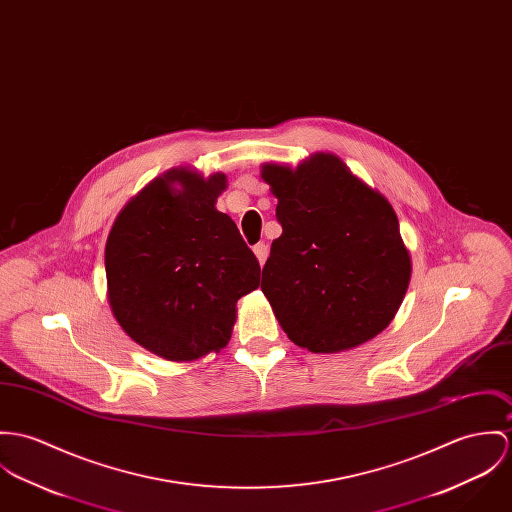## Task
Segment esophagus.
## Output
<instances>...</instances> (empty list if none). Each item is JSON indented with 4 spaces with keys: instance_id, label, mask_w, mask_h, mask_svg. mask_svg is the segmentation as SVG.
Masks as SVG:
<instances>
[{
    "instance_id": "34e87169",
    "label": "esophagus",
    "mask_w": 512,
    "mask_h": 512,
    "mask_svg": "<svg viewBox=\"0 0 512 512\" xmlns=\"http://www.w3.org/2000/svg\"><path fill=\"white\" fill-rule=\"evenodd\" d=\"M254 254H256V258H258L260 266H264V262H266V258H268V244H266V242H258V244L254 246Z\"/></svg>"
}]
</instances>
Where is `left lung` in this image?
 <instances>
[{
  "instance_id": "left-lung-1",
  "label": "left lung",
  "mask_w": 512,
  "mask_h": 512,
  "mask_svg": "<svg viewBox=\"0 0 512 512\" xmlns=\"http://www.w3.org/2000/svg\"><path fill=\"white\" fill-rule=\"evenodd\" d=\"M278 199L281 236L262 270L274 315L315 354L356 348L393 321L411 279V256L391 203L330 152L295 170L264 164Z\"/></svg>"
}]
</instances>
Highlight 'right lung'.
<instances>
[{
  "mask_svg": "<svg viewBox=\"0 0 512 512\" xmlns=\"http://www.w3.org/2000/svg\"><path fill=\"white\" fill-rule=\"evenodd\" d=\"M227 176L172 168L117 215L105 244L107 299L148 352L189 362L231 340L236 301L260 285V264L233 219L217 211Z\"/></svg>",
  "mask_w": 512,
  "mask_h": 512,
  "instance_id": "right-lung-1",
  "label": "right lung"
}]
</instances>
